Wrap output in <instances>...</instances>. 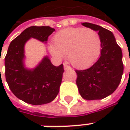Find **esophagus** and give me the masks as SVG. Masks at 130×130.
<instances>
[{
    "mask_svg": "<svg viewBox=\"0 0 130 130\" xmlns=\"http://www.w3.org/2000/svg\"><path fill=\"white\" fill-rule=\"evenodd\" d=\"M63 68H64V69H65V70H69V69H72V68L70 67L69 66H67V65H66V64H64V65H63Z\"/></svg>",
    "mask_w": 130,
    "mask_h": 130,
    "instance_id": "34e87169",
    "label": "esophagus"
}]
</instances>
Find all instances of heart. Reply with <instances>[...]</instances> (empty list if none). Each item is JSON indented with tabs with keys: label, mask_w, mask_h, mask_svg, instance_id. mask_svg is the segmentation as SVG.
Instances as JSON below:
<instances>
[{
	"label": "heart",
	"mask_w": 130,
	"mask_h": 130,
	"mask_svg": "<svg viewBox=\"0 0 130 130\" xmlns=\"http://www.w3.org/2000/svg\"><path fill=\"white\" fill-rule=\"evenodd\" d=\"M102 49L99 34L90 28L69 27L58 32L49 51L54 57L61 59L67 53L68 60L77 69L92 66Z\"/></svg>",
	"instance_id": "obj_1"
}]
</instances>
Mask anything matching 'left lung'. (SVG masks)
<instances>
[{
    "instance_id": "1",
    "label": "left lung",
    "mask_w": 130,
    "mask_h": 130,
    "mask_svg": "<svg viewBox=\"0 0 130 130\" xmlns=\"http://www.w3.org/2000/svg\"><path fill=\"white\" fill-rule=\"evenodd\" d=\"M82 24L98 32L102 49L101 56L91 67L76 70V83L84 99L101 100L112 94L121 82L124 71L122 52L111 31L91 23Z\"/></svg>"
}]
</instances>
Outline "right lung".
<instances>
[{
    "mask_svg": "<svg viewBox=\"0 0 130 130\" xmlns=\"http://www.w3.org/2000/svg\"><path fill=\"white\" fill-rule=\"evenodd\" d=\"M55 29L50 27L32 26L27 28L13 40L5 58L6 79L15 96L32 105H43L57 96L61 84L63 64L53 65L47 56L34 69L24 65V45L30 38L46 43Z\"/></svg>",
    "mask_w": 130,
    "mask_h": 130,
    "instance_id": "add662e5",
    "label": "right lung"
}]
</instances>
